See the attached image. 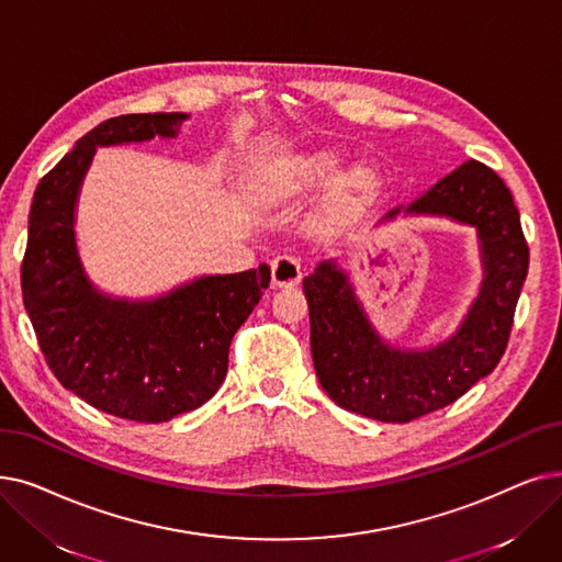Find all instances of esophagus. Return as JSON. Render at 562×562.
Masks as SVG:
<instances>
[{
    "mask_svg": "<svg viewBox=\"0 0 562 562\" xmlns=\"http://www.w3.org/2000/svg\"><path fill=\"white\" fill-rule=\"evenodd\" d=\"M271 276H273L276 286H294L303 278L301 261L289 257V255H280L271 261Z\"/></svg>",
    "mask_w": 562,
    "mask_h": 562,
    "instance_id": "34e87169",
    "label": "esophagus"
}]
</instances>
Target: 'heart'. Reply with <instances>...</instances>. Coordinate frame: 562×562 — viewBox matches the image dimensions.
<instances>
[{
  "instance_id": "1",
  "label": "heart",
  "mask_w": 562,
  "mask_h": 562,
  "mask_svg": "<svg viewBox=\"0 0 562 562\" xmlns=\"http://www.w3.org/2000/svg\"><path fill=\"white\" fill-rule=\"evenodd\" d=\"M339 167L341 158L330 149L278 158L263 165L255 175V200L266 206H278L333 181L324 200L322 217L330 227H345L374 202L381 188V175L376 167L362 162L335 177Z\"/></svg>"
}]
</instances>
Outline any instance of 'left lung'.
Masks as SVG:
<instances>
[{
    "mask_svg": "<svg viewBox=\"0 0 562 562\" xmlns=\"http://www.w3.org/2000/svg\"><path fill=\"white\" fill-rule=\"evenodd\" d=\"M400 213L390 211L387 217ZM406 213L448 215L480 236L484 280L461 328L427 351H400L374 333L347 276L322 261L303 280L316 376L341 408L381 423H411L457 402L492 374L509 341L528 276V243L503 179L477 160L463 162Z\"/></svg>",
    "mask_w": 562,
    "mask_h": 562,
    "instance_id": "left-lung-1",
    "label": "left lung"
}]
</instances>
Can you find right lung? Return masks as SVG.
Instances as JSON below:
<instances>
[{
  "label": "right lung",
  "instance_id": "1",
  "mask_svg": "<svg viewBox=\"0 0 562 562\" xmlns=\"http://www.w3.org/2000/svg\"><path fill=\"white\" fill-rule=\"evenodd\" d=\"M186 114H121L76 142L34 192L20 284L38 347L57 381L93 408L165 423L223 385L234 333L248 319L271 268L209 276L156 301H114L87 280L72 211L95 146L175 137Z\"/></svg>",
  "mask_w": 562,
  "mask_h": 562
}]
</instances>
